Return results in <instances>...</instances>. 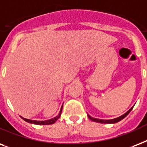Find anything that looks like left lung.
I'll list each match as a JSON object with an SVG mask.
<instances>
[{"instance_id":"1","label":"left lung","mask_w":147,"mask_h":147,"mask_svg":"<svg viewBox=\"0 0 147 147\" xmlns=\"http://www.w3.org/2000/svg\"><path fill=\"white\" fill-rule=\"evenodd\" d=\"M132 109H133V107H132L129 110H128V111H127L126 113H124L123 115H122L121 117H118V118H116V119H113V120H100V119H95V118H94V117H90V115H88V117H89L90 120H93V121H94V122H99V123H115L119 122V121H120V120H123V118H125V117H127V115L129 114V113L131 111Z\"/></svg>"}]
</instances>
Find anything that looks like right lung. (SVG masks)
Here are the masks:
<instances>
[{
  "label": "right lung",
  "mask_w": 147,
  "mask_h": 147,
  "mask_svg": "<svg viewBox=\"0 0 147 147\" xmlns=\"http://www.w3.org/2000/svg\"><path fill=\"white\" fill-rule=\"evenodd\" d=\"M61 112H62V107H61V110L60 111V113H59V116L57 117H54L53 119H51V120H46V121H37V120H28V119H25V118H23L21 117L23 120H25L26 122L30 123H34V124H37V125H49V124H53L54 123L58 120V118L60 117L61 114Z\"/></svg>",
  "instance_id": "1"
}]
</instances>
